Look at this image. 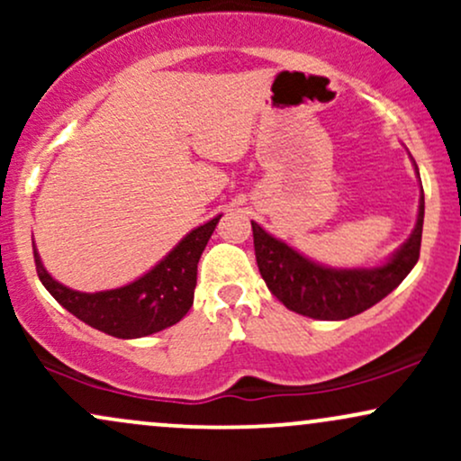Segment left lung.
Segmentation results:
<instances>
[{
	"instance_id": "8db88e82",
	"label": "left lung",
	"mask_w": 461,
	"mask_h": 461,
	"mask_svg": "<svg viewBox=\"0 0 461 461\" xmlns=\"http://www.w3.org/2000/svg\"><path fill=\"white\" fill-rule=\"evenodd\" d=\"M418 173V167L414 162ZM425 193L420 186L411 234L384 264L373 268H333L319 264L251 221L253 247L262 279L288 310L319 321H345L373 308L410 275L420 256Z\"/></svg>"
}]
</instances>
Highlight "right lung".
Wrapping results in <instances>:
<instances>
[{
    "label": "right lung",
    "instance_id": "1",
    "mask_svg": "<svg viewBox=\"0 0 461 461\" xmlns=\"http://www.w3.org/2000/svg\"><path fill=\"white\" fill-rule=\"evenodd\" d=\"M221 214L194 227L151 271L121 288L79 293L56 282L41 262L34 245L36 273L62 308L86 325L114 338H142L167 330L186 316L194 299L197 264Z\"/></svg>",
    "mask_w": 461,
    "mask_h": 461
}]
</instances>
